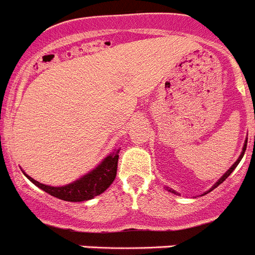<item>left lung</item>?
Returning <instances> with one entry per match:
<instances>
[{
	"instance_id": "8db88e82",
	"label": "left lung",
	"mask_w": 255,
	"mask_h": 255,
	"mask_svg": "<svg viewBox=\"0 0 255 255\" xmlns=\"http://www.w3.org/2000/svg\"><path fill=\"white\" fill-rule=\"evenodd\" d=\"M247 143H248V139H247V140H245V144H244L243 152H241V154H240V156H239V158H237V160H236V162H235V164L232 165V166L230 167V169H228V170L226 171V173L223 174V175H222L221 178H219V180H218V182H217V183H215L214 186H213L212 188H210V190H209V192H210V191H213V190H214V188H217V187H218L219 184H221V183H223V182H225V180L227 179L228 177H230V174H231L232 171L235 170V167H236L237 165H239V162H240V161H241V158H243L244 153H245V149H247ZM166 188H167V191H169V192H171V193H175V195H179V193H178V192H175V191H174V190H171V188H169V187H166ZM204 195H206V193H204Z\"/></svg>"
}]
</instances>
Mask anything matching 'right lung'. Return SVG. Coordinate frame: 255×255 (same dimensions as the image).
I'll use <instances>...</instances> for the list:
<instances>
[{
	"label": "right lung",
	"mask_w": 255,
	"mask_h": 255,
	"mask_svg": "<svg viewBox=\"0 0 255 255\" xmlns=\"http://www.w3.org/2000/svg\"><path fill=\"white\" fill-rule=\"evenodd\" d=\"M119 152L120 149H116L115 152L110 153L95 169L89 171L86 175L81 177L80 179L67 184V186H46V184L40 183V182L34 180L33 178H30L24 171L23 173L34 186L47 192L49 195L54 196V197L72 202L86 201V200L94 199L95 196L103 193L113 183L117 173Z\"/></svg>",
	"instance_id": "add662e5"
}]
</instances>
